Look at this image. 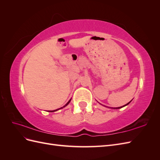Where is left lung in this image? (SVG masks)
Returning <instances> with one entry per match:
<instances>
[{
    "mask_svg": "<svg viewBox=\"0 0 160 160\" xmlns=\"http://www.w3.org/2000/svg\"><path fill=\"white\" fill-rule=\"evenodd\" d=\"M130 102H131V101H129V103H127V104H126V105H123V106H122V107H119V108H115V109H120V108H123V107H125V105H128V104H129V103H130Z\"/></svg>",
    "mask_w": 160,
    "mask_h": 160,
    "instance_id": "8db88e82",
    "label": "left lung"
}]
</instances>
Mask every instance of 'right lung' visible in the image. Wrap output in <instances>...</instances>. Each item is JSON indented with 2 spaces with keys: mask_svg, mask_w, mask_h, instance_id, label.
<instances>
[{
  "mask_svg": "<svg viewBox=\"0 0 160 160\" xmlns=\"http://www.w3.org/2000/svg\"><path fill=\"white\" fill-rule=\"evenodd\" d=\"M70 101H71V100H69V101H68V102H67V104H66V105H65L64 106V107H63V108H65V106H67V105H68V104L69 103V102H70ZM62 108H59V109H56V110H53V111H50V112H54V111H57V110H59V109H62Z\"/></svg>",
  "mask_w": 160,
  "mask_h": 160,
  "instance_id": "1",
  "label": "right lung"
}]
</instances>
